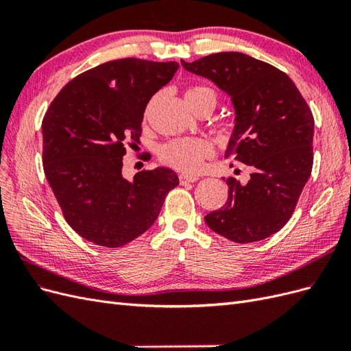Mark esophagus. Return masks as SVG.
<instances>
[{"mask_svg":"<svg viewBox=\"0 0 351 351\" xmlns=\"http://www.w3.org/2000/svg\"><path fill=\"white\" fill-rule=\"evenodd\" d=\"M180 183L187 184V183H195L199 180L197 176H190V174H180Z\"/></svg>","mask_w":351,"mask_h":351,"instance_id":"34e87169","label":"esophagus"}]
</instances>
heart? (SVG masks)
I'll list each match as a JSON object with an SVG mask.
<instances>
[{
  "mask_svg": "<svg viewBox=\"0 0 351 351\" xmlns=\"http://www.w3.org/2000/svg\"><path fill=\"white\" fill-rule=\"evenodd\" d=\"M186 102L195 112L202 110L214 111L219 101V95L215 89L209 86H190L184 92ZM155 107V99L146 105L145 119H149ZM212 155V147L205 139L199 137H177L168 141L159 147V158L161 161L174 169L183 173H196L204 164L205 159Z\"/></svg>",
  "mask_w": 351,
  "mask_h": 351,
  "instance_id": "1",
  "label": "heart"
}]
</instances>
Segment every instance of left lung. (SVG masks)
Segmentation results:
<instances>
[{
  "label": "left lung",
  "instance_id": "obj_1",
  "mask_svg": "<svg viewBox=\"0 0 351 351\" xmlns=\"http://www.w3.org/2000/svg\"><path fill=\"white\" fill-rule=\"evenodd\" d=\"M182 66L230 95L236 125L226 156L250 167L246 184L227 178L228 199L205 217L217 234L253 243L280 231L312 173L313 115L287 74L241 52H218Z\"/></svg>",
  "mask_w": 351,
  "mask_h": 351
}]
</instances>
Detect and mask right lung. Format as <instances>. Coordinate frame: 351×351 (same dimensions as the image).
I'll list each match as a JSON object with an SVG mask.
<instances>
[{"label":"right lung","instance_id":"right-lung-1","mask_svg":"<svg viewBox=\"0 0 351 351\" xmlns=\"http://www.w3.org/2000/svg\"><path fill=\"white\" fill-rule=\"evenodd\" d=\"M176 61L121 58L62 88L42 120V164L67 224L104 247H121L151 228L169 190V168L125 180V145L139 143L147 102L174 77Z\"/></svg>","mask_w":351,"mask_h":351}]
</instances>
